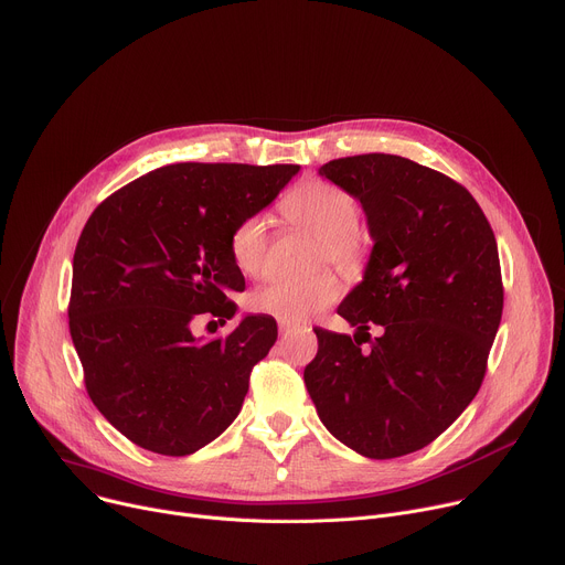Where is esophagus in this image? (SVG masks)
<instances>
[{"mask_svg": "<svg viewBox=\"0 0 565 565\" xmlns=\"http://www.w3.org/2000/svg\"><path fill=\"white\" fill-rule=\"evenodd\" d=\"M290 331H292V329H290V327H288V324H284V322H281V324H279V335H281V338H286V335H288V333H290Z\"/></svg>", "mask_w": 565, "mask_h": 565, "instance_id": "34e87169", "label": "esophagus"}]
</instances>
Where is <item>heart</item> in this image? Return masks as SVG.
I'll return each mask as SVG.
<instances>
[{
    "label": "heart",
    "instance_id": "heart-1",
    "mask_svg": "<svg viewBox=\"0 0 565 565\" xmlns=\"http://www.w3.org/2000/svg\"><path fill=\"white\" fill-rule=\"evenodd\" d=\"M281 216L297 230L320 238L318 262L335 264L347 273L361 270L367 262L370 241L358 227L361 207L342 186L327 180H306L279 202ZM266 218L249 216L230 234V256L243 277H259L266 266ZM340 281L324 270L306 281H277L252 295V306L284 324H303L340 297Z\"/></svg>",
    "mask_w": 565,
    "mask_h": 565
}]
</instances>
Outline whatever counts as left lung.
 <instances>
[{
	"label": "left lung",
	"instance_id": "left-lung-1",
	"mask_svg": "<svg viewBox=\"0 0 565 565\" xmlns=\"http://www.w3.org/2000/svg\"><path fill=\"white\" fill-rule=\"evenodd\" d=\"M320 175L361 200L374 247L338 306L355 333L316 329L306 390L355 452H415L465 413L487 374L504 299L493 230L465 186L413 160L367 152Z\"/></svg>",
	"mask_w": 565,
	"mask_h": 565
}]
</instances>
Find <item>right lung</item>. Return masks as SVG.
Wrapping results in <instances>:
<instances>
[{"label":"right lung","instance_id":"add662e5","mask_svg":"<svg viewBox=\"0 0 565 565\" xmlns=\"http://www.w3.org/2000/svg\"><path fill=\"white\" fill-rule=\"evenodd\" d=\"M297 164H171L106 198L74 252L70 333L92 403L132 444L171 457L214 441L241 413L252 367L277 340L270 316H247L225 338L245 288L232 230L262 212ZM210 322V324H212Z\"/></svg>","mask_w":565,"mask_h":565}]
</instances>
